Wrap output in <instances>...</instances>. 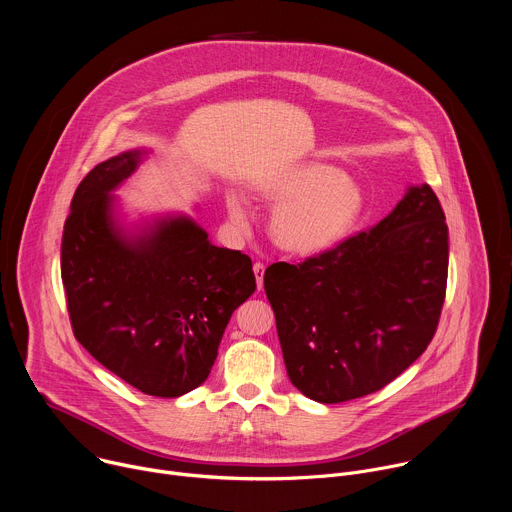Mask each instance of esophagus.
Here are the masks:
<instances>
[{"mask_svg":"<svg viewBox=\"0 0 512 512\" xmlns=\"http://www.w3.org/2000/svg\"><path fill=\"white\" fill-rule=\"evenodd\" d=\"M253 273H255V279H257V287L261 289L263 287V277H265V265L261 261H257L253 265Z\"/></svg>","mask_w":512,"mask_h":512,"instance_id":"esophagus-1","label":"esophagus"}]
</instances>
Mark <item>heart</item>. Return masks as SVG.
<instances>
[{
	"instance_id": "heart-1",
	"label": "heart",
	"mask_w": 512,
	"mask_h": 512,
	"mask_svg": "<svg viewBox=\"0 0 512 512\" xmlns=\"http://www.w3.org/2000/svg\"><path fill=\"white\" fill-rule=\"evenodd\" d=\"M255 192L277 204L269 218L271 241L300 257L322 255L344 243L364 212L360 186L342 170L320 162L267 176L255 184ZM227 210L233 225H249V210L239 194L227 196Z\"/></svg>"
}]
</instances>
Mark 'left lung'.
Returning a JSON list of instances; mask_svg holds the SVG:
<instances>
[{
    "instance_id": "1",
    "label": "left lung",
    "mask_w": 512,
    "mask_h": 512,
    "mask_svg": "<svg viewBox=\"0 0 512 512\" xmlns=\"http://www.w3.org/2000/svg\"><path fill=\"white\" fill-rule=\"evenodd\" d=\"M435 192L409 186L383 221L304 263L265 269L289 381L318 403L375 393L431 342L448 283Z\"/></svg>"
}]
</instances>
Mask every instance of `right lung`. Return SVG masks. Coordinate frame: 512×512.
I'll use <instances>...</instances> for the list:
<instances>
[{"instance_id": "add662e5", "label": "right lung", "mask_w": 512, "mask_h": 512, "mask_svg": "<svg viewBox=\"0 0 512 512\" xmlns=\"http://www.w3.org/2000/svg\"><path fill=\"white\" fill-rule=\"evenodd\" d=\"M145 156L123 152L83 178L60 273L75 338L131 387L172 399L208 379L233 312L257 283L247 255L212 245L186 214L123 227L111 192Z\"/></svg>"}]
</instances>
